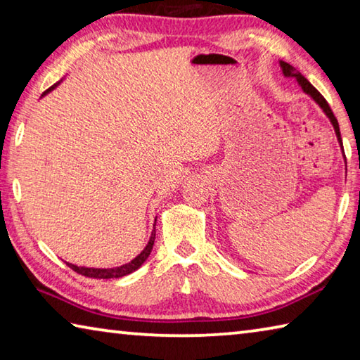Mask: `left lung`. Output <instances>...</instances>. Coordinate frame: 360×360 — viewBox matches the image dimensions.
<instances>
[{"label":"left lung","instance_id":"8db88e82","mask_svg":"<svg viewBox=\"0 0 360 360\" xmlns=\"http://www.w3.org/2000/svg\"><path fill=\"white\" fill-rule=\"evenodd\" d=\"M279 65H281L284 76H288V77H295V79H297V82L300 84V87L303 89V92H304V94H308L309 96H311V98H313L316 103H318V105L322 108V111H324L327 117L330 119L332 125H333V129H335V133H337L338 143H340L341 148H343V143H341V135H340L338 120H337V117H335V115H333L332 109H330V106H328V103L326 101L324 96H322V95L318 92V90H316V89L313 87L311 84H309V81H308L307 77H303V76L300 75V72H297L294 66H290L289 63H285V62H279Z\"/></svg>","mask_w":360,"mask_h":360}]
</instances>
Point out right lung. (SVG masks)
I'll list each match as a JSON object with an SVG mask.
<instances>
[{"label":"right lung","instance_id":"1","mask_svg":"<svg viewBox=\"0 0 360 360\" xmlns=\"http://www.w3.org/2000/svg\"><path fill=\"white\" fill-rule=\"evenodd\" d=\"M56 87H57V84L52 85V87H49L42 95L49 94L52 89H56ZM154 229H155V225H154ZM154 241H155V230L152 231L148 246H146V248L143 249L141 254L136 255V257L133 259L131 262H129V264L120 265V266H115V268H85V266H76V265H72V264H66V265H68V266L71 268V270H75L76 273H79V275L87 276V278H96V279L122 278V276L130 275V273L138 270V268L144 264L146 259L149 257V254H150V251H152V246H154Z\"/></svg>","mask_w":360,"mask_h":360}]
</instances>
